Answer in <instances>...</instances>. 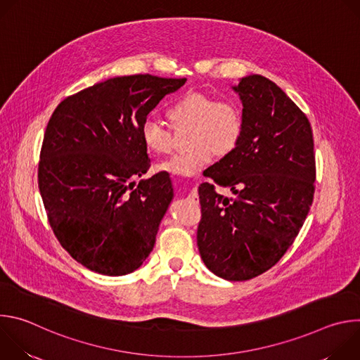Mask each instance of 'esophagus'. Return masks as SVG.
I'll return each mask as SVG.
<instances>
[{"label": "esophagus", "mask_w": 360, "mask_h": 360, "mask_svg": "<svg viewBox=\"0 0 360 360\" xmlns=\"http://www.w3.org/2000/svg\"><path fill=\"white\" fill-rule=\"evenodd\" d=\"M188 196H189V199H192L193 202H198V191H196V188H192Z\"/></svg>", "instance_id": "1"}]
</instances>
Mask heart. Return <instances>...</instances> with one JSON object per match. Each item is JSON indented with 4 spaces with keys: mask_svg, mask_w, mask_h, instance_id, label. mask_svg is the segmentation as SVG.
<instances>
[{
    "mask_svg": "<svg viewBox=\"0 0 360 360\" xmlns=\"http://www.w3.org/2000/svg\"><path fill=\"white\" fill-rule=\"evenodd\" d=\"M174 128L191 127V149L174 153L157 165L161 172L191 176L208 165L215 155L232 153L243 136V115L238 102L228 96L215 98L205 92H188L174 101L165 111ZM141 141L153 155L172 149V134L162 124L146 120L141 127Z\"/></svg>",
    "mask_w": 360,
    "mask_h": 360,
    "instance_id": "obj_1",
    "label": "heart"
}]
</instances>
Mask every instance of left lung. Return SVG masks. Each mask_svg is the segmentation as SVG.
Wrapping results in <instances>:
<instances>
[{
  "label": "left lung",
  "instance_id": "1",
  "mask_svg": "<svg viewBox=\"0 0 360 360\" xmlns=\"http://www.w3.org/2000/svg\"><path fill=\"white\" fill-rule=\"evenodd\" d=\"M233 89L242 101L238 148L207 171L199 186L198 249L226 281H248L276 265L297 236L314 202L316 162L307 117L271 79L249 75Z\"/></svg>",
  "mask_w": 360,
  "mask_h": 360
}]
</instances>
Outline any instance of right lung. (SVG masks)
Segmentation results:
<instances>
[{"mask_svg": "<svg viewBox=\"0 0 360 360\" xmlns=\"http://www.w3.org/2000/svg\"><path fill=\"white\" fill-rule=\"evenodd\" d=\"M186 78L117 77L67 96L51 115L39 152L38 188L51 229L92 272L122 276L148 258L174 192L150 167L141 127Z\"/></svg>", "mask_w": 360, "mask_h": 360, "instance_id": "right-lung-1", "label": "right lung"}]
</instances>
